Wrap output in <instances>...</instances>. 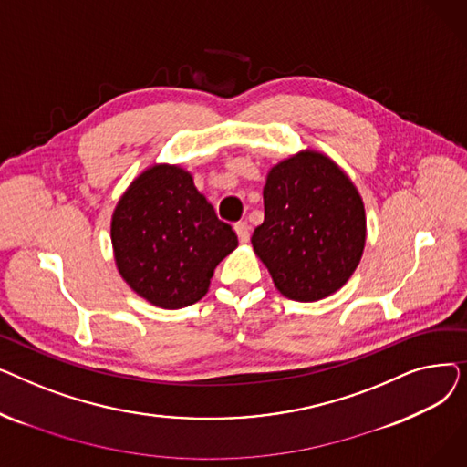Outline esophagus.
Masks as SVG:
<instances>
[{
    "mask_svg": "<svg viewBox=\"0 0 467 467\" xmlns=\"http://www.w3.org/2000/svg\"><path fill=\"white\" fill-rule=\"evenodd\" d=\"M234 233L242 244H246L250 240V225L246 221H238V223H234Z\"/></svg>",
    "mask_w": 467,
    "mask_h": 467,
    "instance_id": "esophagus-1",
    "label": "esophagus"
}]
</instances>
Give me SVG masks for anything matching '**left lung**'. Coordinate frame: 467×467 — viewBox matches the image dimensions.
<instances>
[{"label":"left lung","instance_id":"1","mask_svg":"<svg viewBox=\"0 0 467 467\" xmlns=\"http://www.w3.org/2000/svg\"><path fill=\"white\" fill-rule=\"evenodd\" d=\"M263 202L252 246L284 297L320 301L348 282L365 248V208L327 155L306 150L273 166Z\"/></svg>","mask_w":467,"mask_h":467}]
</instances>
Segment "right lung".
<instances>
[{
    "mask_svg": "<svg viewBox=\"0 0 467 467\" xmlns=\"http://www.w3.org/2000/svg\"><path fill=\"white\" fill-rule=\"evenodd\" d=\"M111 244L122 280L145 301L174 310L206 296L215 266L238 238L187 170L155 164L119 199Z\"/></svg>",
    "mask_w": 467,
    "mask_h": 467,
    "instance_id": "1",
    "label": "right lung"
}]
</instances>
